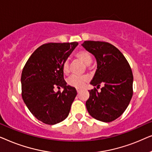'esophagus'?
<instances>
[{
	"label": "esophagus",
	"mask_w": 152,
	"mask_h": 152,
	"mask_svg": "<svg viewBox=\"0 0 152 152\" xmlns=\"http://www.w3.org/2000/svg\"><path fill=\"white\" fill-rule=\"evenodd\" d=\"M76 91L77 92V93H79L81 91V89H79V88H76Z\"/></svg>",
	"instance_id": "esophagus-1"
}]
</instances>
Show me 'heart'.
Here are the masks:
<instances>
[{
  "label": "heart",
  "instance_id": "obj_1",
  "mask_svg": "<svg viewBox=\"0 0 152 152\" xmlns=\"http://www.w3.org/2000/svg\"><path fill=\"white\" fill-rule=\"evenodd\" d=\"M76 57L82 61L86 65H90L92 62V57L91 54L86 50L79 51L76 54ZM62 70L65 75H67L69 72V61L66 60L62 65ZM89 79L86 75H72L69 77L67 80L68 84L70 86L75 87L77 88H82L84 87L86 83L88 82Z\"/></svg>",
  "mask_w": 152,
  "mask_h": 152
}]
</instances>
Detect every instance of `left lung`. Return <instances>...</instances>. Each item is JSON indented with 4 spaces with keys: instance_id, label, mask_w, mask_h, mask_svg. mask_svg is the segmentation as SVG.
I'll list each match as a JSON object with an SVG mask.
<instances>
[{
    "instance_id": "left-lung-1",
    "label": "left lung",
    "mask_w": 152,
    "mask_h": 152,
    "mask_svg": "<svg viewBox=\"0 0 152 152\" xmlns=\"http://www.w3.org/2000/svg\"><path fill=\"white\" fill-rule=\"evenodd\" d=\"M82 45L95 56L97 70L90 84L104 86L88 91L87 111L93 118L109 122L119 118L127 108L133 95V77L126 58L117 48L103 41H86Z\"/></svg>"
}]
</instances>
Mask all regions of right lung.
<instances>
[{
	"mask_svg": "<svg viewBox=\"0 0 152 152\" xmlns=\"http://www.w3.org/2000/svg\"><path fill=\"white\" fill-rule=\"evenodd\" d=\"M77 45V42L43 44L32 54L23 69V99L32 115L43 123H59L69 114L77 91L67 86L62 65ZM56 86L62 87L63 92H55Z\"/></svg>",
	"mask_w": 152,
	"mask_h": 152,
	"instance_id": "add662e5",
	"label": "right lung"
}]
</instances>
